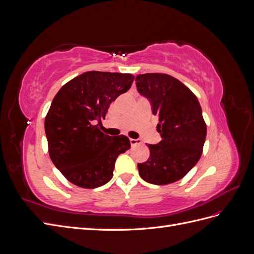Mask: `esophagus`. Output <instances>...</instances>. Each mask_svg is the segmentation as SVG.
Segmentation results:
<instances>
[{
	"mask_svg": "<svg viewBox=\"0 0 254 254\" xmlns=\"http://www.w3.org/2000/svg\"><path fill=\"white\" fill-rule=\"evenodd\" d=\"M142 141L140 139H130V144H131V146H135L137 144H141Z\"/></svg>",
	"mask_w": 254,
	"mask_h": 254,
	"instance_id": "1",
	"label": "esophagus"
}]
</instances>
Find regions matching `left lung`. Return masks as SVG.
I'll return each mask as SVG.
<instances>
[{
    "label": "left lung",
    "instance_id": "8db88e82",
    "mask_svg": "<svg viewBox=\"0 0 254 254\" xmlns=\"http://www.w3.org/2000/svg\"><path fill=\"white\" fill-rule=\"evenodd\" d=\"M135 84L159 118L157 128L162 137L156 145L148 144V160L137 164L140 177L156 186L178 181L201 157L206 126L200 104L188 87L167 74H140Z\"/></svg>",
    "mask_w": 254,
    "mask_h": 254
}]
</instances>
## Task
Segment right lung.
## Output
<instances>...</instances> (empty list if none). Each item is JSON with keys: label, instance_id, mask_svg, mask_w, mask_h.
Instances as JSON below:
<instances>
[{"label": "right lung", "instance_id": "right-lung-1", "mask_svg": "<svg viewBox=\"0 0 254 254\" xmlns=\"http://www.w3.org/2000/svg\"><path fill=\"white\" fill-rule=\"evenodd\" d=\"M131 74L91 71L73 78L54 97L44 122L49 153L73 184L96 189L109 182L121 153L130 148L125 135L101 131L110 104L127 92Z\"/></svg>", "mask_w": 254, "mask_h": 254}]
</instances>
